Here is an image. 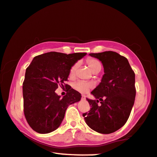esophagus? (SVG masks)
Segmentation results:
<instances>
[{
	"label": "esophagus",
	"mask_w": 157,
	"mask_h": 157,
	"mask_svg": "<svg viewBox=\"0 0 157 157\" xmlns=\"http://www.w3.org/2000/svg\"><path fill=\"white\" fill-rule=\"evenodd\" d=\"M82 100H85V99H86V96H84V95H82Z\"/></svg>",
	"instance_id": "obj_1"
}]
</instances>
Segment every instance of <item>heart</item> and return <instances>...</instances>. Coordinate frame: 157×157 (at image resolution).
Returning <instances> with one entry per match:
<instances>
[{
    "label": "heart",
    "instance_id": "b5f03b06",
    "mask_svg": "<svg viewBox=\"0 0 157 157\" xmlns=\"http://www.w3.org/2000/svg\"><path fill=\"white\" fill-rule=\"evenodd\" d=\"M86 64H87L89 69L91 70V72L94 73H97L101 70V63L98 59L95 58H88L86 59ZM78 68V63H75L71 66V69L69 71V76L73 77L76 73L77 69ZM73 87L76 89L77 91L80 92V93L85 94L88 92L89 89L92 87V84L89 83L84 82H78L75 83Z\"/></svg>",
    "mask_w": 157,
    "mask_h": 157
}]
</instances>
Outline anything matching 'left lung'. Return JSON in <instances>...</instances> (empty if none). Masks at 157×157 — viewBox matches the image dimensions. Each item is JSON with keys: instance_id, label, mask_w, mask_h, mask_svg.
<instances>
[{"instance_id": "left-lung-1", "label": "left lung", "mask_w": 157, "mask_h": 157, "mask_svg": "<svg viewBox=\"0 0 157 157\" xmlns=\"http://www.w3.org/2000/svg\"><path fill=\"white\" fill-rule=\"evenodd\" d=\"M104 67L101 82L91 91L96 100L86 98L91 106L82 115L94 131L109 134L126 124L135 101V73L127 59L115 52L91 53ZM101 100V106L98 103Z\"/></svg>"}]
</instances>
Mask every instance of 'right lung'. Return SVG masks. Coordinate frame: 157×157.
Masks as SVG:
<instances>
[{
    "label": "right lung",
    "mask_w": 157,
    "mask_h": 157,
    "mask_svg": "<svg viewBox=\"0 0 157 157\" xmlns=\"http://www.w3.org/2000/svg\"><path fill=\"white\" fill-rule=\"evenodd\" d=\"M86 53L47 52L34 57L26 70L23 82L24 113L31 128L48 133L59 127L69 105L78 102L81 94L64 84L71 66ZM59 86H65L63 98L55 93Z\"/></svg>",
    "instance_id": "right-lung-1"
}]
</instances>
